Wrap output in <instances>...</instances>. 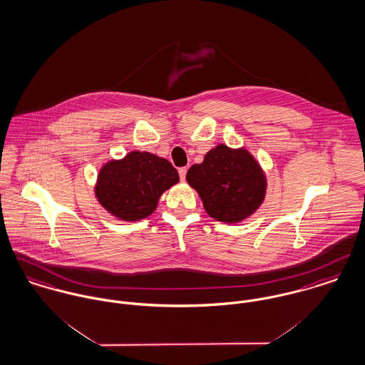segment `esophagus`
<instances>
[{
	"label": "esophagus",
	"mask_w": 365,
	"mask_h": 365,
	"mask_svg": "<svg viewBox=\"0 0 365 365\" xmlns=\"http://www.w3.org/2000/svg\"><path fill=\"white\" fill-rule=\"evenodd\" d=\"M178 174H180L181 181H184V180H185V175H187V167H181V168H178Z\"/></svg>",
	"instance_id": "obj_1"
}]
</instances>
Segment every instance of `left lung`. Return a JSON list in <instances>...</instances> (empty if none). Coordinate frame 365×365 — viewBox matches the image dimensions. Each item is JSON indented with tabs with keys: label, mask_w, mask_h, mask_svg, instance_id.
<instances>
[{
	"label": "left lung",
	"mask_w": 365,
	"mask_h": 365,
	"mask_svg": "<svg viewBox=\"0 0 365 365\" xmlns=\"http://www.w3.org/2000/svg\"><path fill=\"white\" fill-rule=\"evenodd\" d=\"M187 181L206 213L229 225L251 217L264 203L267 188L265 171L252 153L225 143L210 149L200 165L191 166Z\"/></svg>",
	"instance_id": "1"
}]
</instances>
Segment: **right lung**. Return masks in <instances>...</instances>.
I'll list each match as a JSON object with an SVG mask.
<instances>
[{
	"label": "right lung",
	"mask_w": 365,
	"mask_h": 365,
	"mask_svg": "<svg viewBox=\"0 0 365 365\" xmlns=\"http://www.w3.org/2000/svg\"><path fill=\"white\" fill-rule=\"evenodd\" d=\"M178 181V173L168 160L133 150L100 167L95 195L115 219L139 222L156 210L160 197Z\"/></svg>",
	"instance_id": "add662e5"
}]
</instances>
